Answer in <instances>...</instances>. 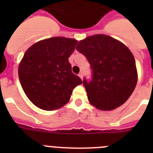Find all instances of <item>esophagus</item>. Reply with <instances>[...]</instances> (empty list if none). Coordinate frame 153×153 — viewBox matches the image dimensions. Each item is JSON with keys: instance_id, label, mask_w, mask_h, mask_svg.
Segmentation results:
<instances>
[{"instance_id": "1", "label": "esophagus", "mask_w": 153, "mask_h": 153, "mask_svg": "<svg viewBox=\"0 0 153 153\" xmlns=\"http://www.w3.org/2000/svg\"><path fill=\"white\" fill-rule=\"evenodd\" d=\"M78 75H79V76L81 78V79H83V73L80 72L79 74H78Z\"/></svg>"}]
</instances>
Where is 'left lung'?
I'll return each mask as SVG.
<instances>
[{"label":"left lung","instance_id":"left-lung-1","mask_svg":"<svg viewBox=\"0 0 153 153\" xmlns=\"http://www.w3.org/2000/svg\"><path fill=\"white\" fill-rule=\"evenodd\" d=\"M76 50L90 63V80L83 78L88 100L101 110H112L129 98L137 83L134 56L111 36L96 34L80 40Z\"/></svg>","mask_w":153,"mask_h":153}]
</instances>
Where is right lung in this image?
Wrapping results in <instances>:
<instances>
[{"label":"right lung","instance_id":"add662e5","mask_svg":"<svg viewBox=\"0 0 153 153\" xmlns=\"http://www.w3.org/2000/svg\"><path fill=\"white\" fill-rule=\"evenodd\" d=\"M77 40L61 36L39 41L25 52L19 65V79L35 106L54 110L70 100L73 90L83 81L72 72L68 58Z\"/></svg>","mask_w":153,"mask_h":153}]
</instances>
